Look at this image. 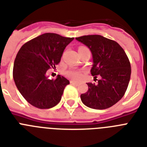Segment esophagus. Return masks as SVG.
<instances>
[{
	"mask_svg": "<svg viewBox=\"0 0 147 147\" xmlns=\"http://www.w3.org/2000/svg\"><path fill=\"white\" fill-rule=\"evenodd\" d=\"M71 84H73V85H75V86H79L78 82H74V81H73V80H71Z\"/></svg>",
	"mask_w": 147,
	"mask_h": 147,
	"instance_id": "obj_1",
	"label": "esophagus"
}]
</instances>
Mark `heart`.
Instances as JSON below:
<instances>
[{
  "label": "heart",
  "instance_id": "b5f03b06",
  "mask_svg": "<svg viewBox=\"0 0 147 147\" xmlns=\"http://www.w3.org/2000/svg\"><path fill=\"white\" fill-rule=\"evenodd\" d=\"M83 48H86V47H80V49H83ZM66 75L67 77H69L70 79L73 80L77 81L80 80L81 78H82V71H80V70H76V69H71V70H69V71H67Z\"/></svg>",
  "mask_w": 147,
  "mask_h": 147
}]
</instances>
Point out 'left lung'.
Instances as JSON below:
<instances>
[{
  "label": "left lung",
  "instance_id": "obj_1",
  "mask_svg": "<svg viewBox=\"0 0 147 147\" xmlns=\"http://www.w3.org/2000/svg\"><path fill=\"white\" fill-rule=\"evenodd\" d=\"M89 48L93 57L91 74L101 77L97 84L88 82V89L80 95L82 102L96 110L109 108L124 96L130 80L131 64L124 49L116 41L100 36L76 37Z\"/></svg>",
  "mask_w": 147,
  "mask_h": 147
}]
</instances>
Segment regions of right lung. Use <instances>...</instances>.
I'll return each instance as SVG.
<instances>
[{"label":"right lung","mask_w":147,"mask_h":147,"mask_svg":"<svg viewBox=\"0 0 147 147\" xmlns=\"http://www.w3.org/2000/svg\"><path fill=\"white\" fill-rule=\"evenodd\" d=\"M74 39L46 33L25 43L19 49L13 65V80L19 92L32 106L49 109L60 102L70 82L61 75L55 80H49L47 71L55 68L65 47Z\"/></svg>","instance_id":"right-lung-1"}]
</instances>
